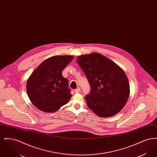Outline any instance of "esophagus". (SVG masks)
<instances>
[{
	"label": "esophagus",
	"instance_id": "obj_1",
	"mask_svg": "<svg viewBox=\"0 0 157 157\" xmlns=\"http://www.w3.org/2000/svg\"><path fill=\"white\" fill-rule=\"evenodd\" d=\"M80 90H81V89H80V88H77L76 90H75V93H79V92H80Z\"/></svg>",
	"mask_w": 157,
	"mask_h": 157
}]
</instances>
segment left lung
I'll list each match as a JSON object with an SVG mask.
<instances>
[{"label":"left lung","instance_id":"1","mask_svg":"<svg viewBox=\"0 0 157 157\" xmlns=\"http://www.w3.org/2000/svg\"><path fill=\"white\" fill-rule=\"evenodd\" d=\"M76 61L90 82V93L85 99L90 109L103 118L120 112L127 104L130 94L124 70L98 53L79 56Z\"/></svg>","mask_w":157,"mask_h":157}]
</instances>
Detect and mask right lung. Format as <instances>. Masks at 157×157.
Returning <instances> with one entry per match:
<instances>
[{
  "mask_svg": "<svg viewBox=\"0 0 157 157\" xmlns=\"http://www.w3.org/2000/svg\"><path fill=\"white\" fill-rule=\"evenodd\" d=\"M72 55L53 56L42 62L29 77L26 91L31 102L44 112H56L67 104L72 95L68 80L62 75L73 59Z\"/></svg>",
  "mask_w": 157,
  "mask_h": 157,
  "instance_id": "obj_1",
  "label": "right lung"
}]
</instances>
